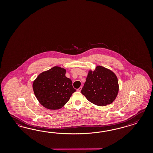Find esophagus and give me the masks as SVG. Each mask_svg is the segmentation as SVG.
Masks as SVG:
<instances>
[{"label": "esophagus", "instance_id": "obj_1", "mask_svg": "<svg viewBox=\"0 0 153 153\" xmlns=\"http://www.w3.org/2000/svg\"><path fill=\"white\" fill-rule=\"evenodd\" d=\"M81 89H82V86L79 87V88L77 90V91H79V92H80V91H81Z\"/></svg>", "mask_w": 153, "mask_h": 153}]
</instances>
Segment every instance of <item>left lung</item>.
<instances>
[{"instance_id":"1","label":"left lung","mask_w":153,"mask_h":153,"mask_svg":"<svg viewBox=\"0 0 153 153\" xmlns=\"http://www.w3.org/2000/svg\"><path fill=\"white\" fill-rule=\"evenodd\" d=\"M119 91L116 74L107 68L97 65L88 70L81 93L89 102L98 106H105L114 101Z\"/></svg>"}]
</instances>
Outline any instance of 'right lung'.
I'll use <instances>...</instances> for the list:
<instances>
[{"mask_svg":"<svg viewBox=\"0 0 153 153\" xmlns=\"http://www.w3.org/2000/svg\"><path fill=\"white\" fill-rule=\"evenodd\" d=\"M65 73V68L55 66L40 74L33 81L35 95L43 107L51 110L60 109L76 91Z\"/></svg>","mask_w":153,"mask_h":153,"instance_id":"1","label":"right lung"}]
</instances>
